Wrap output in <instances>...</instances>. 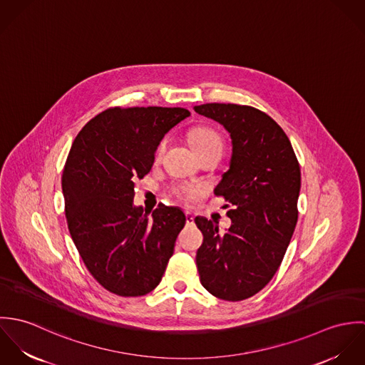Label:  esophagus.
Segmentation results:
<instances>
[{
	"label": "esophagus",
	"mask_w": 365,
	"mask_h": 365,
	"mask_svg": "<svg viewBox=\"0 0 365 365\" xmlns=\"http://www.w3.org/2000/svg\"><path fill=\"white\" fill-rule=\"evenodd\" d=\"M185 219H187V223H192L194 222V216H192V213L191 212H185Z\"/></svg>",
	"instance_id": "1"
}]
</instances>
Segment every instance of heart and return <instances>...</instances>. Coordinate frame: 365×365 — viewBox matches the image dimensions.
<instances>
[{
	"label": "heart",
	"mask_w": 365,
	"mask_h": 365,
	"mask_svg": "<svg viewBox=\"0 0 365 365\" xmlns=\"http://www.w3.org/2000/svg\"><path fill=\"white\" fill-rule=\"evenodd\" d=\"M191 143H192V148L197 153L202 152V150H209V149H217V150L222 152V149H223L222 138L215 130H212L209 128L194 129L192 133H191ZM165 145H167V140L163 139L160 142V145L157 146L156 158H160L161 155L164 153ZM200 194H201L200 187H184L180 191V195L184 197V198H195Z\"/></svg>",
	"instance_id": "heart-1"
}]
</instances>
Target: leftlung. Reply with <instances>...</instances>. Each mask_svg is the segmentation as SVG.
I'll return each mask as SVG.
<instances>
[{
  "instance_id": "1",
  "label": "left lung",
  "mask_w": 365,
  "mask_h": 365,
  "mask_svg": "<svg viewBox=\"0 0 365 365\" xmlns=\"http://www.w3.org/2000/svg\"><path fill=\"white\" fill-rule=\"evenodd\" d=\"M194 110L220 123L232 139L229 170L215 188L232 205V225L220 235L217 222L195 217L204 235L197 252L200 279L219 299L243 301L271 281L291 242L299 163L281 126L253 106L213 103Z\"/></svg>"
}]
</instances>
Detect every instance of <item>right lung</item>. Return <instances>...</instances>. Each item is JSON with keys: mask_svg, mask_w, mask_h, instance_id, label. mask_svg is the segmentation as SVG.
<instances>
[{"mask_svg": "<svg viewBox=\"0 0 365 365\" xmlns=\"http://www.w3.org/2000/svg\"><path fill=\"white\" fill-rule=\"evenodd\" d=\"M190 115L184 108H109L71 145L61 177L68 230L91 275L112 294H149L173 256L184 212L135 207L133 181L152 170L164 135Z\"/></svg>", "mask_w": 365, "mask_h": 365, "instance_id": "right-lung-1", "label": "right lung"}]
</instances>
